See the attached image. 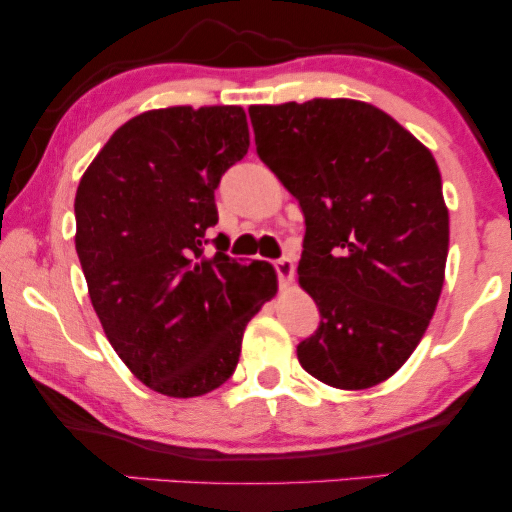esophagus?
<instances>
[{"label":"esophagus","instance_id":"34e87169","mask_svg":"<svg viewBox=\"0 0 512 512\" xmlns=\"http://www.w3.org/2000/svg\"><path fill=\"white\" fill-rule=\"evenodd\" d=\"M275 270L279 275V282H282V286H289L293 282V272H296V265H293L291 258H279V261L275 263Z\"/></svg>","mask_w":512,"mask_h":512}]
</instances>
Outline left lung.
Masks as SVG:
<instances>
[{"label":"left lung","mask_w":512,"mask_h":512,"mask_svg":"<svg viewBox=\"0 0 512 512\" xmlns=\"http://www.w3.org/2000/svg\"><path fill=\"white\" fill-rule=\"evenodd\" d=\"M256 151L305 214L298 282L321 324L298 345L335 389L389 380L422 340L445 282L450 214L431 151L359 100L249 107Z\"/></svg>","instance_id":"1"}]
</instances>
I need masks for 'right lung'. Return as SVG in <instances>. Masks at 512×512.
<instances>
[{
	"label": "right lung",
	"mask_w": 512,
	"mask_h": 512,
	"mask_svg": "<svg viewBox=\"0 0 512 512\" xmlns=\"http://www.w3.org/2000/svg\"><path fill=\"white\" fill-rule=\"evenodd\" d=\"M242 107H167L123 123L76 188V254L107 340L172 398L221 387L244 328L277 293L270 263H237L205 233L221 174L247 156ZM219 242V237H216Z\"/></svg>",
	"instance_id": "right-lung-1"
}]
</instances>
